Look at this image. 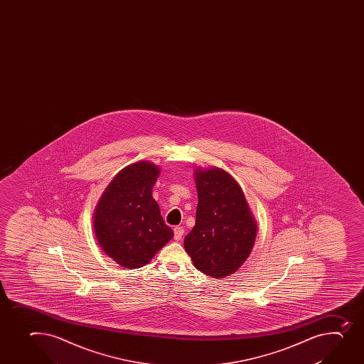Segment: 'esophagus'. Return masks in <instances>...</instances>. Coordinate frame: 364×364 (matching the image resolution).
<instances>
[{
	"instance_id": "1",
	"label": "esophagus",
	"mask_w": 364,
	"mask_h": 364,
	"mask_svg": "<svg viewBox=\"0 0 364 364\" xmlns=\"http://www.w3.org/2000/svg\"><path fill=\"white\" fill-rule=\"evenodd\" d=\"M183 235H184V228L179 227V225L174 228V240L180 241L183 238Z\"/></svg>"
}]
</instances>
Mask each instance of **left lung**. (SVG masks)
Returning a JSON list of instances; mask_svg holds the SVG:
<instances>
[{"label": "left lung", "mask_w": 364, "mask_h": 364, "mask_svg": "<svg viewBox=\"0 0 364 364\" xmlns=\"http://www.w3.org/2000/svg\"><path fill=\"white\" fill-rule=\"evenodd\" d=\"M198 205L185 249L193 264L213 277L234 274L248 259L256 224L241 188L220 168L196 171Z\"/></svg>", "instance_id": "obj_1"}]
</instances>
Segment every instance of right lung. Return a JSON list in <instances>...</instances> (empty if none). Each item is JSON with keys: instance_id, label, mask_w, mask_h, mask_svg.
<instances>
[{"instance_id": "right-lung-1", "label": "right lung", "mask_w": 364, "mask_h": 364, "mask_svg": "<svg viewBox=\"0 0 364 364\" xmlns=\"http://www.w3.org/2000/svg\"><path fill=\"white\" fill-rule=\"evenodd\" d=\"M159 172L151 162L127 166L109 184L95 211V234L101 248L129 269L147 264L173 237L151 197Z\"/></svg>"}]
</instances>
